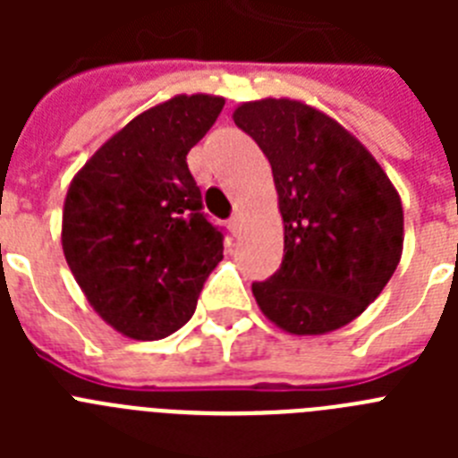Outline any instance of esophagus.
I'll return each instance as SVG.
<instances>
[{
  "label": "esophagus",
  "instance_id": "obj_1",
  "mask_svg": "<svg viewBox=\"0 0 458 458\" xmlns=\"http://www.w3.org/2000/svg\"><path fill=\"white\" fill-rule=\"evenodd\" d=\"M241 226H242V217H241V213H236V216H233L232 220H229V229H232L233 236H238V232H241Z\"/></svg>",
  "mask_w": 458,
  "mask_h": 458
}]
</instances>
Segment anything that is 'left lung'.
Masks as SVG:
<instances>
[{
  "instance_id": "8db88e82",
  "label": "left lung",
  "mask_w": 458,
  "mask_h": 458,
  "mask_svg": "<svg viewBox=\"0 0 458 458\" xmlns=\"http://www.w3.org/2000/svg\"><path fill=\"white\" fill-rule=\"evenodd\" d=\"M233 121L273 167L284 259L252 293L284 333L326 335L380 295L403 252V208L353 132L293 98L241 103Z\"/></svg>"
}]
</instances>
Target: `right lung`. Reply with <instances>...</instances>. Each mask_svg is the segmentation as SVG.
I'll use <instances>...</instances> for the list:
<instances>
[{
	"label": "right lung",
	"mask_w": 458,
	"mask_h": 458,
	"mask_svg": "<svg viewBox=\"0 0 458 458\" xmlns=\"http://www.w3.org/2000/svg\"><path fill=\"white\" fill-rule=\"evenodd\" d=\"M222 107V96L179 93L141 112L68 185L66 264L96 314L125 337L176 333L222 261V233L201 213L185 163Z\"/></svg>",
	"instance_id": "add662e5"
}]
</instances>
